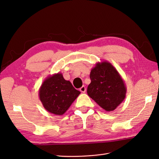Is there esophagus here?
Returning a JSON list of instances; mask_svg holds the SVG:
<instances>
[{
    "mask_svg": "<svg viewBox=\"0 0 159 159\" xmlns=\"http://www.w3.org/2000/svg\"><path fill=\"white\" fill-rule=\"evenodd\" d=\"M86 89H87L84 86H82L80 88V91L82 92V93H84V92L86 91Z\"/></svg>",
    "mask_w": 159,
    "mask_h": 159,
    "instance_id": "34e87169",
    "label": "esophagus"
}]
</instances>
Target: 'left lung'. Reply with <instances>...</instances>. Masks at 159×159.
<instances>
[{
  "label": "left lung",
  "mask_w": 159,
  "mask_h": 159,
  "mask_svg": "<svg viewBox=\"0 0 159 159\" xmlns=\"http://www.w3.org/2000/svg\"><path fill=\"white\" fill-rule=\"evenodd\" d=\"M87 94L106 112L115 110L126 97L127 88L116 69L107 61L91 69Z\"/></svg>",
  "instance_id": "obj_1"
}]
</instances>
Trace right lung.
Returning a JSON list of instances; mask_svg holds the SVG:
<instances>
[{"mask_svg":"<svg viewBox=\"0 0 159 159\" xmlns=\"http://www.w3.org/2000/svg\"><path fill=\"white\" fill-rule=\"evenodd\" d=\"M80 93L60 72L47 77L39 91V99L44 108L55 115L64 114Z\"/></svg>","mask_w":159,"mask_h":159,"instance_id":"1","label":"right lung"}]
</instances>
